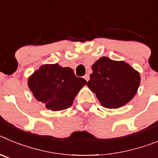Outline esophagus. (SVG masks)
Wrapping results in <instances>:
<instances>
[{
    "label": "esophagus",
    "instance_id": "obj_1",
    "mask_svg": "<svg viewBox=\"0 0 158 158\" xmlns=\"http://www.w3.org/2000/svg\"><path fill=\"white\" fill-rule=\"evenodd\" d=\"M84 78H85V79L87 81H89V78H90V76H89V74H85V77H84Z\"/></svg>",
    "mask_w": 158,
    "mask_h": 158
}]
</instances>
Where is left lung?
<instances>
[{
    "mask_svg": "<svg viewBox=\"0 0 158 158\" xmlns=\"http://www.w3.org/2000/svg\"><path fill=\"white\" fill-rule=\"evenodd\" d=\"M92 69L87 85L96 93L103 107L118 108L136 94L140 76L129 64L102 57L93 64Z\"/></svg>",
    "mask_w": 158,
    "mask_h": 158,
    "instance_id": "obj_1",
    "label": "left lung"
}]
</instances>
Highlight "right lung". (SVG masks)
<instances>
[{"instance_id":"add662e5","label":"right lung","mask_w":158,"mask_h":158,"mask_svg":"<svg viewBox=\"0 0 158 158\" xmlns=\"http://www.w3.org/2000/svg\"><path fill=\"white\" fill-rule=\"evenodd\" d=\"M86 84L87 81L77 77L71 68L58 64L42 65L28 79V87L33 96L51 111H62L70 107L78 92Z\"/></svg>"}]
</instances>
